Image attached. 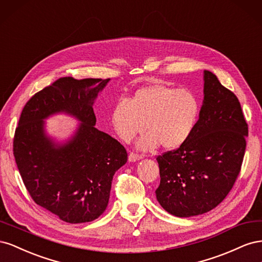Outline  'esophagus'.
Here are the masks:
<instances>
[{
	"mask_svg": "<svg viewBox=\"0 0 262 262\" xmlns=\"http://www.w3.org/2000/svg\"><path fill=\"white\" fill-rule=\"evenodd\" d=\"M140 158H141L140 155L134 154V153H130V154H129V157H128V160H129V162H137V161L140 160Z\"/></svg>",
	"mask_w": 262,
	"mask_h": 262,
	"instance_id": "esophagus-1",
	"label": "esophagus"
}]
</instances>
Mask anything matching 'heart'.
Segmentation results:
<instances>
[{"instance_id": "heart-1", "label": "heart", "mask_w": 262, "mask_h": 262, "mask_svg": "<svg viewBox=\"0 0 262 262\" xmlns=\"http://www.w3.org/2000/svg\"><path fill=\"white\" fill-rule=\"evenodd\" d=\"M199 116V101L185 89L162 82L141 87L132 96L118 101L112 112V123L125 143L147 131L137 148L150 152L162 145L165 149L180 147L191 136Z\"/></svg>"}]
</instances>
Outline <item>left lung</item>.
Wrapping results in <instances>:
<instances>
[{
  "mask_svg": "<svg viewBox=\"0 0 262 262\" xmlns=\"http://www.w3.org/2000/svg\"><path fill=\"white\" fill-rule=\"evenodd\" d=\"M203 102L191 136L158 156L156 199L178 217L207 213L223 201L241 171L248 125L239 100L210 71L203 72Z\"/></svg>",
  "mask_w": 262,
  "mask_h": 262,
  "instance_id": "obj_1",
  "label": "left lung"
}]
</instances>
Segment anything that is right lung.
<instances>
[{"instance_id":"obj_1","label":"right lung","mask_w":262,"mask_h":262,"mask_svg":"<svg viewBox=\"0 0 262 262\" xmlns=\"http://www.w3.org/2000/svg\"><path fill=\"white\" fill-rule=\"evenodd\" d=\"M109 81L59 78L27 101L15 131L13 152L30 196L71 224L104 213L115 172L128 161L116 139L95 128L93 105ZM62 112L81 123L60 144L46 134L44 120Z\"/></svg>"}]
</instances>
